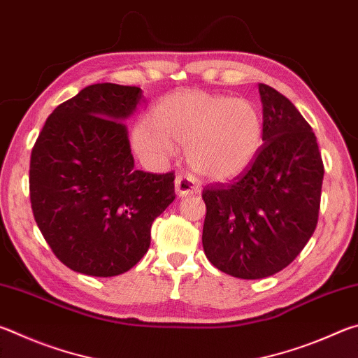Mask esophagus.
I'll return each instance as SVG.
<instances>
[{"mask_svg": "<svg viewBox=\"0 0 358 358\" xmlns=\"http://www.w3.org/2000/svg\"><path fill=\"white\" fill-rule=\"evenodd\" d=\"M175 191H177L180 197H186L191 196L194 192H199V186L196 185V180H194L191 175L181 173L175 178Z\"/></svg>", "mask_w": 358, "mask_h": 358, "instance_id": "34e87169", "label": "esophagus"}]
</instances>
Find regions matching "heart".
<instances>
[{
    "mask_svg": "<svg viewBox=\"0 0 358 358\" xmlns=\"http://www.w3.org/2000/svg\"><path fill=\"white\" fill-rule=\"evenodd\" d=\"M264 143V121L252 102L186 90L166 96L151 121L132 129V145L148 159H166L186 147L197 173L215 181L240 177Z\"/></svg>",
    "mask_w": 358,
    "mask_h": 358,
    "instance_id": "obj_1",
    "label": "heart"
}]
</instances>
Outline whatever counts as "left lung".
I'll use <instances>...</instances> for the list:
<instances>
[{
	"label": "left lung",
	"mask_w": 358,
	"mask_h": 358,
	"mask_svg": "<svg viewBox=\"0 0 358 358\" xmlns=\"http://www.w3.org/2000/svg\"><path fill=\"white\" fill-rule=\"evenodd\" d=\"M264 145L234 183L203 189L202 245L217 270L241 280L278 273L317 226L324 164L316 136L295 106L259 83Z\"/></svg>",
	"instance_id": "8db88e82"
}]
</instances>
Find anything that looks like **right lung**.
I'll return each instance as SVG.
<instances>
[{
	"instance_id": "obj_1",
	"label": "right lung",
	"mask_w": 358,
	"mask_h": 358,
	"mask_svg": "<svg viewBox=\"0 0 358 358\" xmlns=\"http://www.w3.org/2000/svg\"><path fill=\"white\" fill-rule=\"evenodd\" d=\"M138 87L96 83L59 104L36 141L29 199L48 246L71 270L117 276L150 248L151 224L175 199L173 172L136 171L123 121Z\"/></svg>"
}]
</instances>
